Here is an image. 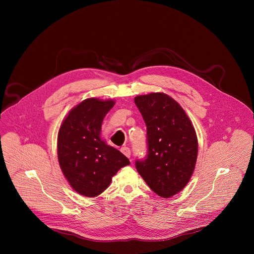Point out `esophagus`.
<instances>
[{
	"label": "esophagus",
	"mask_w": 254,
	"mask_h": 254,
	"mask_svg": "<svg viewBox=\"0 0 254 254\" xmlns=\"http://www.w3.org/2000/svg\"><path fill=\"white\" fill-rule=\"evenodd\" d=\"M121 152H122L126 157H127V158L130 157V150H129L127 147L122 148V149H121Z\"/></svg>",
	"instance_id": "esophagus-1"
}]
</instances>
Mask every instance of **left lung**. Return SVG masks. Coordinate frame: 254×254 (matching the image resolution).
<instances>
[{
    "label": "left lung",
    "mask_w": 254,
    "mask_h": 254,
    "mask_svg": "<svg viewBox=\"0 0 254 254\" xmlns=\"http://www.w3.org/2000/svg\"><path fill=\"white\" fill-rule=\"evenodd\" d=\"M147 126L148 155L135 168L159 196L170 198L182 191L193 175L198 139L192 122L175 99L163 92L134 97Z\"/></svg>",
    "instance_id": "8db88e82"
}]
</instances>
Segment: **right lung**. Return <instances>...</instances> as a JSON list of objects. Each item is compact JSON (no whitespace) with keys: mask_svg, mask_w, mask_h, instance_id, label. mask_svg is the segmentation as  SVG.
<instances>
[{"mask_svg":"<svg viewBox=\"0 0 254 254\" xmlns=\"http://www.w3.org/2000/svg\"><path fill=\"white\" fill-rule=\"evenodd\" d=\"M115 100L87 98L72 108L57 137L58 162L70 186L85 197H96L112 183L118 171L129 165L119 150L100 137L104 117Z\"/></svg>","mask_w":254,"mask_h":254,"instance_id":"right-lung-1","label":"right lung"}]
</instances>
